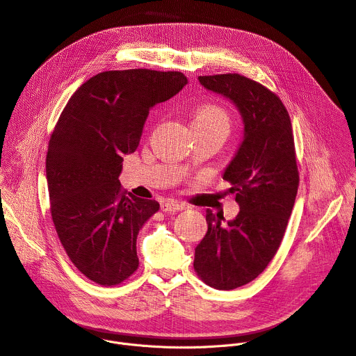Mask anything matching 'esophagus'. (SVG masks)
<instances>
[{"mask_svg":"<svg viewBox=\"0 0 356 356\" xmlns=\"http://www.w3.org/2000/svg\"><path fill=\"white\" fill-rule=\"evenodd\" d=\"M186 206L180 204L177 201H163L161 204V210L165 213H176V211H181L184 210Z\"/></svg>","mask_w":356,"mask_h":356,"instance_id":"obj_1","label":"esophagus"}]
</instances>
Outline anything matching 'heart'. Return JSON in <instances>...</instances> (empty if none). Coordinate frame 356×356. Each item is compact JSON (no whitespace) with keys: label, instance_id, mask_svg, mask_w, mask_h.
Returning a JSON list of instances; mask_svg holds the SVG:
<instances>
[{"label":"heart","instance_id":"obj_1","mask_svg":"<svg viewBox=\"0 0 356 356\" xmlns=\"http://www.w3.org/2000/svg\"><path fill=\"white\" fill-rule=\"evenodd\" d=\"M214 124H221V125H225L227 128L229 127L228 114L221 107L214 104H204L194 111L193 125H214Z\"/></svg>","mask_w":356,"mask_h":356}]
</instances>
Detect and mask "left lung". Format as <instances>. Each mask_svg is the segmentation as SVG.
Here are the masks:
<instances>
[{"label":"left lung","mask_w":356,"mask_h":356,"mask_svg":"<svg viewBox=\"0 0 356 356\" xmlns=\"http://www.w3.org/2000/svg\"><path fill=\"white\" fill-rule=\"evenodd\" d=\"M200 84L238 110L243 131L224 170L239 213L234 220L207 210V234L195 248L194 269L209 286L232 290L257 279L277 252L291 214L298 170L287 110L262 84L241 74L200 76Z\"/></svg>","instance_id":"8db88e82"}]
</instances>
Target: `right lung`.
<instances>
[{
	"label": "right lung",
	"instance_id": "add662e5",
	"mask_svg": "<svg viewBox=\"0 0 356 356\" xmlns=\"http://www.w3.org/2000/svg\"><path fill=\"white\" fill-rule=\"evenodd\" d=\"M187 84L180 72L98 73L70 97L46 155L52 220L74 266L114 286L139 265L136 236L159 202L121 190L124 156L136 150L149 111Z\"/></svg>",
	"mask_w": 356,
	"mask_h": 356
}]
</instances>
